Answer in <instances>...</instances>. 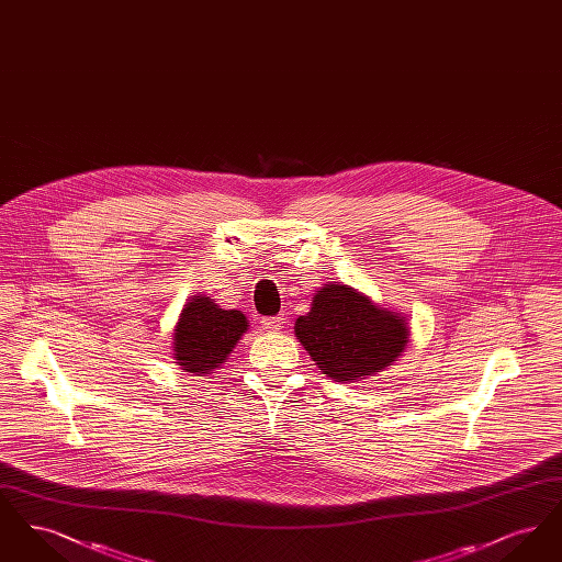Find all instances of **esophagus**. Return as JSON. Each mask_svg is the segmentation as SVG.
Here are the masks:
<instances>
[{"mask_svg":"<svg viewBox=\"0 0 562 562\" xmlns=\"http://www.w3.org/2000/svg\"><path fill=\"white\" fill-rule=\"evenodd\" d=\"M282 316H273V318H263L261 321V326H263V330H269V333H276V330H280L282 328Z\"/></svg>","mask_w":562,"mask_h":562,"instance_id":"34e87169","label":"esophagus"}]
</instances>
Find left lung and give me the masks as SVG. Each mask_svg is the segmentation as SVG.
Listing matches in <instances>:
<instances>
[{"label": "left lung", "instance_id": "1", "mask_svg": "<svg viewBox=\"0 0 562 562\" xmlns=\"http://www.w3.org/2000/svg\"><path fill=\"white\" fill-rule=\"evenodd\" d=\"M294 335L322 374L353 383L392 367L411 341V326L369 294L328 282L312 296L310 312L294 321Z\"/></svg>", "mask_w": 562, "mask_h": 562}]
</instances>
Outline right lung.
Segmentation results:
<instances>
[{
    "instance_id": "add662e5",
    "label": "right lung",
    "mask_w": 562,
    "mask_h": 562,
    "mask_svg": "<svg viewBox=\"0 0 562 562\" xmlns=\"http://www.w3.org/2000/svg\"><path fill=\"white\" fill-rule=\"evenodd\" d=\"M248 326L238 310H223L206 294H191L172 330L175 364L198 376L218 371Z\"/></svg>"
}]
</instances>
